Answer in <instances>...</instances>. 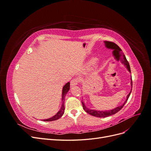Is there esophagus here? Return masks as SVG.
<instances>
[{"label":"esophagus","instance_id":"34e87169","mask_svg":"<svg viewBox=\"0 0 151 151\" xmlns=\"http://www.w3.org/2000/svg\"><path fill=\"white\" fill-rule=\"evenodd\" d=\"M78 82H79L78 79H76V78L73 79L70 81V86H71L72 87L74 86H76V85H77V84H78Z\"/></svg>","mask_w":151,"mask_h":151}]
</instances>
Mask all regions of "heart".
<instances>
[{"mask_svg":"<svg viewBox=\"0 0 151 151\" xmlns=\"http://www.w3.org/2000/svg\"><path fill=\"white\" fill-rule=\"evenodd\" d=\"M98 59L96 58H92L89 59V60L86 63L85 68L87 70H91V68L96 65V63L97 62Z\"/></svg>","mask_w":151,"mask_h":151,"instance_id":"1","label":"heart"}]
</instances>
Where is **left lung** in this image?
Masks as SVG:
<instances>
[{
	"mask_svg": "<svg viewBox=\"0 0 151 151\" xmlns=\"http://www.w3.org/2000/svg\"><path fill=\"white\" fill-rule=\"evenodd\" d=\"M104 44H105V47H106L108 48H109V49H112L113 50V56L115 57V58L116 59V60L117 61L120 60L123 63V64H124L126 66L128 70H129L130 72L131 71H130V67L129 63L128 62L127 58L125 56V55L123 54V53L122 52V50H121V48L119 47H118L116 44H115V43H113V42H108V41H104ZM130 83H131V86H132V80H131ZM131 91H132V89H131V91H130V92L129 93V94L127 95L125 101L121 105V106H118V107L114 108L113 109H111V110L98 111V110H95V109H89V108H87L86 106L84 103L83 101H82L83 109L86 112H87L88 114H89V115L94 116H96V117L105 118V117L113 115H114V114H115L117 112L119 111L120 109L123 107V106H124L125 104L127 103L128 99H129V98L130 96Z\"/></svg>",
	"mask_w": 151,
	"mask_h": 151,
	"instance_id": "8db88e82",
	"label": "left lung"
}]
</instances>
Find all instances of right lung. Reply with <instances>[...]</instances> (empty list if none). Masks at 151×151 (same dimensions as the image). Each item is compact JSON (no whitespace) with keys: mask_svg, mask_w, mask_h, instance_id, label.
<instances>
[{"mask_svg":"<svg viewBox=\"0 0 151 151\" xmlns=\"http://www.w3.org/2000/svg\"><path fill=\"white\" fill-rule=\"evenodd\" d=\"M70 89V83L68 82L67 84H65V85L63 86V89H62V106L61 108L60 109L56 115H55L54 116H53L52 117L48 118V119H45L43 120V121L45 122H51V121H55L57 120L58 119H59L64 113V110H65V106H64V101H65V96L66 94L67 93V92Z\"/></svg>","mask_w":151,"mask_h":151,"instance_id":"obj_1","label":"right lung"}]
</instances>
